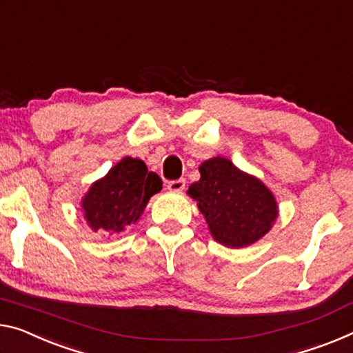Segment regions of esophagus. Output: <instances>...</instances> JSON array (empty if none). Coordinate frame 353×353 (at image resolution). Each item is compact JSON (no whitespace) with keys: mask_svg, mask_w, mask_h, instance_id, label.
Returning <instances> with one entry per match:
<instances>
[{"mask_svg":"<svg viewBox=\"0 0 353 353\" xmlns=\"http://www.w3.org/2000/svg\"><path fill=\"white\" fill-rule=\"evenodd\" d=\"M184 186H186V181L183 180V178H180V180H173V181H169L167 183V189L172 192H181Z\"/></svg>","mask_w":353,"mask_h":353,"instance_id":"esophagus-1","label":"esophagus"}]
</instances>
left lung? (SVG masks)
I'll return each mask as SVG.
<instances>
[{"label":"left lung","mask_w":353,"mask_h":353,"mask_svg":"<svg viewBox=\"0 0 353 353\" xmlns=\"http://www.w3.org/2000/svg\"><path fill=\"white\" fill-rule=\"evenodd\" d=\"M200 180L188 194L197 200L211 235L227 248H246L268 233L278 218L273 192L225 158H213L199 167Z\"/></svg>","instance_id":"obj_1"}]
</instances>
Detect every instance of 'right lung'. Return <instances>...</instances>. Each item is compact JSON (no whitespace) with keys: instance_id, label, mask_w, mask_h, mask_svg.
<instances>
[{"instance_id":"add662e5","label":"right lung","mask_w":353,"mask_h":353,"mask_svg":"<svg viewBox=\"0 0 353 353\" xmlns=\"http://www.w3.org/2000/svg\"><path fill=\"white\" fill-rule=\"evenodd\" d=\"M161 189L162 180L148 172L142 159L126 156L85 194L82 210L86 224L107 235L120 233L139 221L151 195Z\"/></svg>"}]
</instances>
